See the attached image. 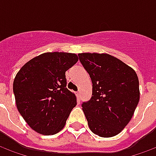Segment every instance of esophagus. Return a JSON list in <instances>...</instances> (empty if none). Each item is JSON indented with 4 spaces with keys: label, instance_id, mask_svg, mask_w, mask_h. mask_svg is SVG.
Returning a JSON list of instances; mask_svg holds the SVG:
<instances>
[{
    "label": "esophagus",
    "instance_id": "34e87169",
    "mask_svg": "<svg viewBox=\"0 0 156 156\" xmlns=\"http://www.w3.org/2000/svg\"><path fill=\"white\" fill-rule=\"evenodd\" d=\"M75 94H76V96H77V98H78V101H80V93H79V92H77Z\"/></svg>",
    "mask_w": 156,
    "mask_h": 156
}]
</instances>
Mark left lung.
Returning a JSON list of instances; mask_svg holds the SVG:
<instances>
[{"label":"left lung","mask_w":156,"mask_h":156,"mask_svg":"<svg viewBox=\"0 0 156 156\" xmlns=\"http://www.w3.org/2000/svg\"><path fill=\"white\" fill-rule=\"evenodd\" d=\"M93 83L91 98L82 104L89 129L100 137L117 135L130 121L140 100L137 74L106 53H79Z\"/></svg>","instance_id":"8db88e82"}]
</instances>
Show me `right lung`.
I'll return each instance as SVG.
<instances>
[{
    "instance_id": "1",
    "label": "right lung",
    "mask_w": 156,
    "mask_h": 156,
    "mask_svg": "<svg viewBox=\"0 0 156 156\" xmlns=\"http://www.w3.org/2000/svg\"><path fill=\"white\" fill-rule=\"evenodd\" d=\"M78 60L74 53L46 52L27 62L16 75V105L36 132L50 135L64 127L77 105L76 96L67 88L65 72Z\"/></svg>"
}]
</instances>
